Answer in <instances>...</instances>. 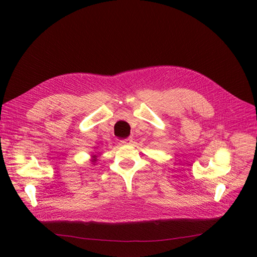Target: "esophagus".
<instances>
[{"label":"esophagus","instance_id":"1","mask_svg":"<svg viewBox=\"0 0 257 257\" xmlns=\"http://www.w3.org/2000/svg\"><path fill=\"white\" fill-rule=\"evenodd\" d=\"M121 143H122L123 145H131L132 143H133V138L128 137V138H126V139H123V141H121Z\"/></svg>","mask_w":257,"mask_h":257}]
</instances>
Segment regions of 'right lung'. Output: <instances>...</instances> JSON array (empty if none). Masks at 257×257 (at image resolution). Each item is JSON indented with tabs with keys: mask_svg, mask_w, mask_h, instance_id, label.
<instances>
[{
	"mask_svg": "<svg viewBox=\"0 0 257 257\" xmlns=\"http://www.w3.org/2000/svg\"><path fill=\"white\" fill-rule=\"evenodd\" d=\"M95 158H96V155H94V157H93V160H92V162H95V161H96V159H95Z\"/></svg>",
	"mask_w": 257,
	"mask_h": 257,
	"instance_id": "right-lung-1",
	"label": "right lung"
}]
</instances>
